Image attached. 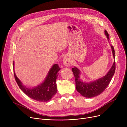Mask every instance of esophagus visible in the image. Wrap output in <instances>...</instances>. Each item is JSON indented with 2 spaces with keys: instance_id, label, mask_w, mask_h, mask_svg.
I'll return each instance as SVG.
<instances>
[{
  "instance_id": "esophagus-1",
  "label": "esophagus",
  "mask_w": 127,
  "mask_h": 127,
  "mask_svg": "<svg viewBox=\"0 0 127 127\" xmlns=\"http://www.w3.org/2000/svg\"><path fill=\"white\" fill-rule=\"evenodd\" d=\"M63 63L64 64L65 66H67V67H68V66H69L70 65H71V60L68 57V56H66L64 58H63Z\"/></svg>"
}]
</instances>
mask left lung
Instances as JSON below:
<instances>
[{"label":"left lung","mask_w":127,"mask_h":127,"mask_svg":"<svg viewBox=\"0 0 127 127\" xmlns=\"http://www.w3.org/2000/svg\"><path fill=\"white\" fill-rule=\"evenodd\" d=\"M104 32L108 39L109 40L108 32L105 30ZM111 48L113 57L115 58V50L112 45ZM115 68V62L114 61L109 71L105 76L90 83H86L81 80L80 78V70L75 67L72 68V71L75 78L77 91L82 96L86 98L94 97L101 94L109 85L112 77L114 75Z\"/></svg>","instance_id":"obj_1"}]
</instances>
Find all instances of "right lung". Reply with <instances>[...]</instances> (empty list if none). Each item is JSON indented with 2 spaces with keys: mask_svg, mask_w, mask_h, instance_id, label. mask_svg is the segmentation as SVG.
<instances>
[{
  "mask_svg": "<svg viewBox=\"0 0 127 127\" xmlns=\"http://www.w3.org/2000/svg\"><path fill=\"white\" fill-rule=\"evenodd\" d=\"M14 65V62H13V68ZM60 69L61 68L58 64L53 65L45 81L42 84L32 89H28L24 86L16 77L14 71V76L19 88L26 95L38 101L47 102L49 101L57 92L56 80L58 76V72Z\"/></svg>",
  "mask_w": 127,
  "mask_h": 127,
  "instance_id": "add662e5",
  "label": "right lung"
}]
</instances>
